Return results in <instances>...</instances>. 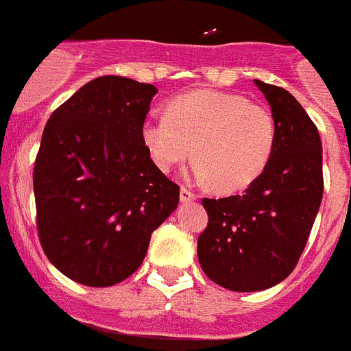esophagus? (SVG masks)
Segmentation results:
<instances>
[{
    "instance_id": "34e87169",
    "label": "esophagus",
    "mask_w": 351,
    "mask_h": 351,
    "mask_svg": "<svg viewBox=\"0 0 351 351\" xmlns=\"http://www.w3.org/2000/svg\"><path fill=\"white\" fill-rule=\"evenodd\" d=\"M190 200H197V195H195L191 190H188V188H184V186H182V188H181V202H190Z\"/></svg>"
}]
</instances>
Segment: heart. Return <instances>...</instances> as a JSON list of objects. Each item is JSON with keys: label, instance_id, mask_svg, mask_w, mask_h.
Returning a JSON list of instances; mask_svg holds the SVG:
<instances>
[{"label": "heart", "instance_id": "obj_1", "mask_svg": "<svg viewBox=\"0 0 351 351\" xmlns=\"http://www.w3.org/2000/svg\"><path fill=\"white\" fill-rule=\"evenodd\" d=\"M142 142L161 172L193 154L191 178L214 182L223 193L250 188L274 153L276 121L269 108L241 95L195 91L169 105V114H151Z\"/></svg>", "mask_w": 351, "mask_h": 351}]
</instances>
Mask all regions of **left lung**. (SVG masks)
<instances>
[{"label":"left lung","mask_w":351,"mask_h":351,"mask_svg":"<svg viewBox=\"0 0 351 351\" xmlns=\"http://www.w3.org/2000/svg\"><path fill=\"white\" fill-rule=\"evenodd\" d=\"M276 121L267 169L243 195L204 198L207 228L197 255L210 281L234 291L267 290L302 255L324 195L322 142L302 105L283 88L255 80Z\"/></svg>","instance_id":"8db88e82"}]
</instances>
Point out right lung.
I'll return each instance as SVG.
<instances>
[{
  "label": "right lung",
  "instance_id": "1",
  "mask_svg": "<svg viewBox=\"0 0 351 351\" xmlns=\"http://www.w3.org/2000/svg\"><path fill=\"white\" fill-rule=\"evenodd\" d=\"M158 89L105 75L49 117L33 170L43 251L66 278L112 287L141 267L179 186L149 156L142 125Z\"/></svg>",
  "mask_w": 351,
  "mask_h": 351
}]
</instances>
